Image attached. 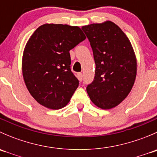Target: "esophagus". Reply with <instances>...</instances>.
Masks as SVG:
<instances>
[{
    "instance_id": "1",
    "label": "esophagus",
    "mask_w": 157,
    "mask_h": 157,
    "mask_svg": "<svg viewBox=\"0 0 157 157\" xmlns=\"http://www.w3.org/2000/svg\"><path fill=\"white\" fill-rule=\"evenodd\" d=\"M77 78H78L80 81H82L83 80V74L82 73H78L77 74Z\"/></svg>"
}]
</instances>
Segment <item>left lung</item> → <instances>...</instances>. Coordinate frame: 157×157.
Returning a JSON list of instances; mask_svg holds the SVG:
<instances>
[{
	"label": "left lung",
	"instance_id": "left-lung-1",
	"mask_svg": "<svg viewBox=\"0 0 157 157\" xmlns=\"http://www.w3.org/2000/svg\"><path fill=\"white\" fill-rule=\"evenodd\" d=\"M93 53L96 71L86 91L99 108L109 109L124 100L132 89L137 62L129 39L111 21L82 27Z\"/></svg>",
	"mask_w": 157,
	"mask_h": 157
}]
</instances>
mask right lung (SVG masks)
<instances>
[{"mask_svg":"<svg viewBox=\"0 0 157 157\" xmlns=\"http://www.w3.org/2000/svg\"><path fill=\"white\" fill-rule=\"evenodd\" d=\"M85 39L78 26L66 24H44L32 35L23 53V75L39 104L52 109L67 105L79 85L69 52Z\"/></svg>","mask_w":157,"mask_h":157,"instance_id":"right-lung-1","label":"right lung"}]
</instances>
